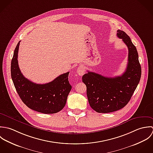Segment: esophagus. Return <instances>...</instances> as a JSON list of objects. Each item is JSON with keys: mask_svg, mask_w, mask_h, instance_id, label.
Wrapping results in <instances>:
<instances>
[{"mask_svg": "<svg viewBox=\"0 0 153 153\" xmlns=\"http://www.w3.org/2000/svg\"><path fill=\"white\" fill-rule=\"evenodd\" d=\"M85 69L83 67L80 66L78 67V68L77 69V73L79 76H83L85 74Z\"/></svg>", "mask_w": 153, "mask_h": 153, "instance_id": "34e87169", "label": "esophagus"}]
</instances>
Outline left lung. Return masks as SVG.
<instances>
[{
	"mask_svg": "<svg viewBox=\"0 0 153 153\" xmlns=\"http://www.w3.org/2000/svg\"><path fill=\"white\" fill-rule=\"evenodd\" d=\"M117 32V36L122 39L128 48L125 71L120 76L108 77L88 71L82 77L89 105L98 113L112 112L125 106L141 79V68L135 46L124 31L118 30Z\"/></svg>",
	"mask_w": 153,
	"mask_h": 153,
	"instance_id": "8db88e82",
	"label": "left lung"
}]
</instances>
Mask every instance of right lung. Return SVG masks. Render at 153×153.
<instances>
[{"label":"right lung","mask_w":153,"mask_h":153,"mask_svg":"<svg viewBox=\"0 0 153 153\" xmlns=\"http://www.w3.org/2000/svg\"><path fill=\"white\" fill-rule=\"evenodd\" d=\"M18 43L11 61V77L16 92L22 102L31 109L45 114H55L64 107L71 89L68 82L69 72L60 75L45 84H36L25 78L19 69Z\"/></svg>","instance_id":"right-lung-1"}]
</instances>
